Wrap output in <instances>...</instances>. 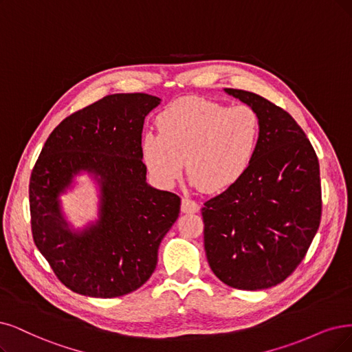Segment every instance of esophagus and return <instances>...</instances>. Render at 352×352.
<instances>
[{
    "label": "esophagus",
    "instance_id": "obj_1",
    "mask_svg": "<svg viewBox=\"0 0 352 352\" xmlns=\"http://www.w3.org/2000/svg\"><path fill=\"white\" fill-rule=\"evenodd\" d=\"M199 209H200L199 204L194 200L183 199V201H181V212L183 213H197Z\"/></svg>",
    "mask_w": 352,
    "mask_h": 352
}]
</instances>
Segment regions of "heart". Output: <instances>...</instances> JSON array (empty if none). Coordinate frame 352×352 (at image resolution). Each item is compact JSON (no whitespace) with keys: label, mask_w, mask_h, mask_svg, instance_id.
Here are the masks:
<instances>
[{"label":"heart","mask_w":352,"mask_h":352,"mask_svg":"<svg viewBox=\"0 0 352 352\" xmlns=\"http://www.w3.org/2000/svg\"><path fill=\"white\" fill-rule=\"evenodd\" d=\"M158 133L140 140L142 160L155 183L173 187L183 171L203 192L228 190L248 171L261 123L248 106L226 107L200 97H183L156 117Z\"/></svg>","instance_id":"heart-1"}]
</instances>
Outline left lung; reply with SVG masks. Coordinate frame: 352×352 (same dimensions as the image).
<instances>
[{
	"label": "left lung",
	"mask_w": 352,
	"mask_h": 352,
	"mask_svg": "<svg viewBox=\"0 0 352 352\" xmlns=\"http://www.w3.org/2000/svg\"><path fill=\"white\" fill-rule=\"evenodd\" d=\"M225 93L258 114L261 136L245 175L204 203V250L220 281L263 290L292 274L319 229V161L287 111L250 91Z\"/></svg>",
	"instance_id": "left-lung-1"
}]
</instances>
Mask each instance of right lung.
Here are the masks:
<instances>
[{
	"mask_svg": "<svg viewBox=\"0 0 352 352\" xmlns=\"http://www.w3.org/2000/svg\"><path fill=\"white\" fill-rule=\"evenodd\" d=\"M160 102L143 93L104 97L62 120L36 161L29 186L33 241L78 294L111 298L138 290L178 219L181 199L151 187L142 162L143 122ZM81 172L99 184V219L72 230L58 197Z\"/></svg>",
	"mask_w": 352,
	"mask_h": 352,
	"instance_id": "right-lung-1",
	"label": "right lung"
}]
</instances>
